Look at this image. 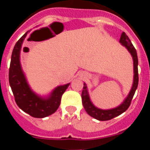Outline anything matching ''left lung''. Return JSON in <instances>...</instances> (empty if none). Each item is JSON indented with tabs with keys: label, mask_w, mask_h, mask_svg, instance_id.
<instances>
[{
	"label": "left lung",
	"mask_w": 150,
	"mask_h": 150,
	"mask_svg": "<svg viewBox=\"0 0 150 150\" xmlns=\"http://www.w3.org/2000/svg\"><path fill=\"white\" fill-rule=\"evenodd\" d=\"M120 43L128 50V52L132 55L134 62L133 85H132V87L131 88V91L128 93V96L126 97V98L124 100V101L120 106H118L117 107H115V108H112V109H99L92 104V102L90 100L89 95H88L86 84L85 83L83 84L84 86H83V91H82V102H83V107H84L85 110H86V112L89 116L95 118L96 120H100V121H107V120H112L113 118L120 116L126 110H128L130 104H131L132 98H133L135 91H136L137 86H138V69H137L138 59H137V51L134 47L133 44L132 43L128 37L125 32H122V34H121Z\"/></svg>",
	"instance_id": "obj_1"
}]
</instances>
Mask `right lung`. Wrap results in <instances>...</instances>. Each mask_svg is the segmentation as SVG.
Instances as JSON below:
<instances>
[{
	"mask_svg": "<svg viewBox=\"0 0 150 150\" xmlns=\"http://www.w3.org/2000/svg\"><path fill=\"white\" fill-rule=\"evenodd\" d=\"M28 31L17 41L13 52L9 70V82L16 103L24 112L35 118H44L58 110L64 92L70 83L56 87L47 98H43L30 89L20 63V52Z\"/></svg>",
	"mask_w": 150,
	"mask_h": 150,
	"instance_id": "right-lung-1",
	"label": "right lung"
}]
</instances>
